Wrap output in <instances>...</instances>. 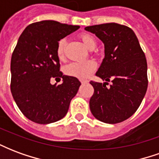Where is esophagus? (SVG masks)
I'll use <instances>...</instances> for the list:
<instances>
[{
    "label": "esophagus",
    "mask_w": 159,
    "mask_h": 159,
    "mask_svg": "<svg viewBox=\"0 0 159 159\" xmlns=\"http://www.w3.org/2000/svg\"><path fill=\"white\" fill-rule=\"evenodd\" d=\"M81 83H83V84H85V83H88L89 82L87 80H81Z\"/></svg>",
    "instance_id": "1"
}]
</instances>
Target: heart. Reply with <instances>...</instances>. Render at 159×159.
Masks as SVG:
<instances>
[{"label": "heart", "mask_w": 159, "mask_h": 159, "mask_svg": "<svg viewBox=\"0 0 159 159\" xmlns=\"http://www.w3.org/2000/svg\"><path fill=\"white\" fill-rule=\"evenodd\" d=\"M80 38L88 49L93 50L96 48V40L89 34H83L80 36ZM66 45V40L65 38L59 40V42H58L56 54L59 59H64ZM95 67H96V65L92 60L76 61V62H71L70 63L69 65H67L65 67V72L69 76H75L80 79H84V78H88L93 72Z\"/></svg>", "instance_id": "obj_1"}]
</instances>
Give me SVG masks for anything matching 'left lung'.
Returning <instances> with one entry per match:
<instances>
[{
    "label": "left lung",
    "mask_w": 159,
    "mask_h": 159,
    "mask_svg": "<svg viewBox=\"0 0 159 159\" xmlns=\"http://www.w3.org/2000/svg\"><path fill=\"white\" fill-rule=\"evenodd\" d=\"M85 30L103 42L105 57L96 76L105 83L90 84L94 93L89 101L91 112L106 123H121L140 107L147 89V64L145 53L132 30L116 23L88 26ZM113 83L106 88L107 81Z\"/></svg>",
    "instance_id": "8db88e82"
}]
</instances>
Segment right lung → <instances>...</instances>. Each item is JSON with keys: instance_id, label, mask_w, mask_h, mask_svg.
<instances>
[{"instance_id": "obj_1", "label": "right lung", "mask_w": 159, "mask_h": 159, "mask_svg": "<svg viewBox=\"0 0 159 159\" xmlns=\"http://www.w3.org/2000/svg\"><path fill=\"white\" fill-rule=\"evenodd\" d=\"M42 20L26 27L19 36L11 59V92L19 110L28 119L48 124L62 119L81 85L75 76L59 71L56 50L59 40L79 29ZM62 77L52 85L51 78Z\"/></svg>"}]
</instances>
